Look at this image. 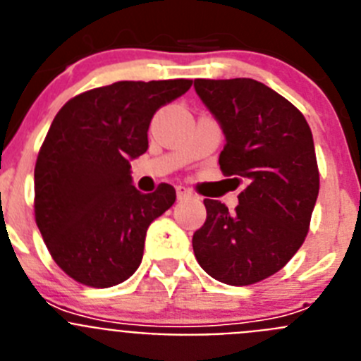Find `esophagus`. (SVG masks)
<instances>
[{
    "label": "esophagus",
    "instance_id": "esophagus-1",
    "mask_svg": "<svg viewBox=\"0 0 361 361\" xmlns=\"http://www.w3.org/2000/svg\"><path fill=\"white\" fill-rule=\"evenodd\" d=\"M191 197H193V193H191L188 188H184V186L177 188V199L178 200H186V199H191Z\"/></svg>",
    "mask_w": 361,
    "mask_h": 361
}]
</instances>
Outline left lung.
I'll use <instances>...</instances> for the list:
<instances>
[{"label":"left lung","instance_id":"8db88e82","mask_svg":"<svg viewBox=\"0 0 361 361\" xmlns=\"http://www.w3.org/2000/svg\"><path fill=\"white\" fill-rule=\"evenodd\" d=\"M195 90L224 130L220 170L247 186L233 213L204 199L193 253L219 282L251 286L282 269L307 237L320 190L312 133L295 104L255 79H195Z\"/></svg>","mask_w":361,"mask_h":361}]
</instances>
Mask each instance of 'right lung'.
Returning <instances> with one entry per match:
<instances>
[{
    "mask_svg": "<svg viewBox=\"0 0 361 361\" xmlns=\"http://www.w3.org/2000/svg\"><path fill=\"white\" fill-rule=\"evenodd\" d=\"M191 79L119 81L82 92L57 111L34 170L36 224L54 262L90 288H111L141 266L148 226L175 190L142 195L130 161L148 149L153 114L186 94Z\"/></svg>",
    "mask_w": 361,
    "mask_h": 361,
    "instance_id": "1",
    "label": "right lung"
}]
</instances>
